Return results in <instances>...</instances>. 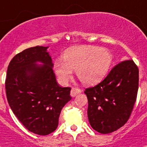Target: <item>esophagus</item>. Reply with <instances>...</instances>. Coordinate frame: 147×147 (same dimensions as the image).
I'll return each instance as SVG.
<instances>
[{"label": "esophagus", "instance_id": "1", "mask_svg": "<svg viewBox=\"0 0 147 147\" xmlns=\"http://www.w3.org/2000/svg\"><path fill=\"white\" fill-rule=\"evenodd\" d=\"M82 91L80 89H79V88H72L71 90V97H75L76 95H77L78 94L81 93Z\"/></svg>", "mask_w": 147, "mask_h": 147}]
</instances>
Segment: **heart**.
Wrapping results in <instances>:
<instances>
[{
	"label": "heart",
	"instance_id": "b5f03b06",
	"mask_svg": "<svg viewBox=\"0 0 147 147\" xmlns=\"http://www.w3.org/2000/svg\"><path fill=\"white\" fill-rule=\"evenodd\" d=\"M113 63L110 51L92 46H80L67 49L63 60L56 61L54 70L59 82L66 84L76 71L78 79L86 86H94L104 80Z\"/></svg>",
	"mask_w": 147,
	"mask_h": 147
}]
</instances>
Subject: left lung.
Returning <instances> with one entry per match:
<instances>
[{
	"mask_svg": "<svg viewBox=\"0 0 147 147\" xmlns=\"http://www.w3.org/2000/svg\"><path fill=\"white\" fill-rule=\"evenodd\" d=\"M139 71L132 60L119 63L102 82L86 89L88 118L101 134L115 131L125 124L136 101Z\"/></svg>",
	"mask_w": 147,
	"mask_h": 147,
	"instance_id": "obj_1",
	"label": "left lung"
}]
</instances>
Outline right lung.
I'll return each instance as SVG.
<instances>
[{
	"instance_id": "add662e5",
	"label": "right lung",
	"mask_w": 147,
	"mask_h": 147,
	"mask_svg": "<svg viewBox=\"0 0 147 147\" xmlns=\"http://www.w3.org/2000/svg\"><path fill=\"white\" fill-rule=\"evenodd\" d=\"M48 48L31 47L15 55L5 82L13 113L29 131L39 135L56 129L61 111L71 100V88L57 83Z\"/></svg>"
}]
</instances>
